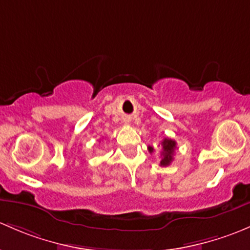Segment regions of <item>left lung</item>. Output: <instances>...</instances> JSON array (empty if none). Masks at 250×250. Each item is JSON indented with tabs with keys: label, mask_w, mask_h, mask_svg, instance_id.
I'll use <instances>...</instances> for the list:
<instances>
[{
	"label": "left lung",
	"mask_w": 250,
	"mask_h": 250,
	"mask_svg": "<svg viewBox=\"0 0 250 250\" xmlns=\"http://www.w3.org/2000/svg\"><path fill=\"white\" fill-rule=\"evenodd\" d=\"M161 160H160V166L166 167L173 161V155L174 150H176V141L171 140V138H164V141L161 142ZM149 153H153L154 148L153 146H148Z\"/></svg>",
	"instance_id": "left-lung-1"
}]
</instances>
